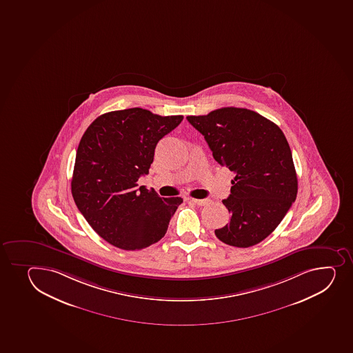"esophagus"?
<instances>
[{"label":"esophagus","mask_w":353,"mask_h":353,"mask_svg":"<svg viewBox=\"0 0 353 353\" xmlns=\"http://www.w3.org/2000/svg\"><path fill=\"white\" fill-rule=\"evenodd\" d=\"M190 201H192L196 205H199V206H204V205L208 204L210 200L208 199H189Z\"/></svg>","instance_id":"esophagus-1"}]
</instances>
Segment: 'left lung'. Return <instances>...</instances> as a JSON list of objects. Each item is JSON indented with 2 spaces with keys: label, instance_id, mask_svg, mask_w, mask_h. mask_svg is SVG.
<instances>
[{
  "label": "left lung",
  "instance_id": "left-lung-1",
  "mask_svg": "<svg viewBox=\"0 0 353 353\" xmlns=\"http://www.w3.org/2000/svg\"><path fill=\"white\" fill-rule=\"evenodd\" d=\"M186 119L204 135L214 160L235 174L228 198V223L219 240L237 248L262 242L278 227L298 193L291 148L283 131L251 110L222 108Z\"/></svg>",
  "mask_w": 353,
  "mask_h": 353
}]
</instances>
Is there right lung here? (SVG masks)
<instances>
[{
	"label": "right lung",
	"instance_id": "obj_1",
	"mask_svg": "<svg viewBox=\"0 0 353 353\" xmlns=\"http://www.w3.org/2000/svg\"><path fill=\"white\" fill-rule=\"evenodd\" d=\"M182 120L133 108L104 113L84 132L72 194L91 228L114 247L141 250L167 233L182 198H161L137 182L148 174L157 142Z\"/></svg>",
	"mask_w": 353,
	"mask_h": 353
}]
</instances>
